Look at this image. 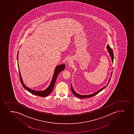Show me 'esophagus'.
<instances>
[{
    "label": "esophagus",
    "mask_w": 134,
    "mask_h": 134,
    "mask_svg": "<svg viewBox=\"0 0 134 134\" xmlns=\"http://www.w3.org/2000/svg\"><path fill=\"white\" fill-rule=\"evenodd\" d=\"M71 60L70 59H68V60H67V64L69 65L70 64H71Z\"/></svg>",
    "instance_id": "34e87169"
}]
</instances>
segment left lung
I'll list each match as a JSON object with an SVG mask.
<instances>
[{
  "mask_svg": "<svg viewBox=\"0 0 134 134\" xmlns=\"http://www.w3.org/2000/svg\"><path fill=\"white\" fill-rule=\"evenodd\" d=\"M107 47L108 51V52H109V53L110 55V56H111V58L112 62H113V60H114V54H113V51H112V49H111V48L110 47L109 45H107ZM111 78H110V80H109V82H108V84L109 83L110 81ZM107 86L104 87V88H102L101 89H100L99 90L97 91V92H95L94 93L92 94H91V95H82L77 93H76V92H75V91L74 90V89H73V88L72 87L71 85V91H72V92L73 93V94H74V95H75L76 97H77L78 98H88V97H93V96H94L95 95H96L97 94L99 93V92H100L102 90L104 89V88H105V87H106Z\"/></svg>",
  "mask_w": 134,
  "mask_h": 134,
  "instance_id": "obj_1",
  "label": "left lung"
}]
</instances>
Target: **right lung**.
Returning a JSON list of instances; mask_svg holds the SVG:
<instances>
[{
	"label": "right lung",
	"mask_w": 134,
	"mask_h": 134,
	"mask_svg": "<svg viewBox=\"0 0 134 134\" xmlns=\"http://www.w3.org/2000/svg\"><path fill=\"white\" fill-rule=\"evenodd\" d=\"M18 54H19V51L18 52L17 54L18 64ZM18 66L19 67V65L18 64ZM65 64H62V65H59L56 66V69H55L54 72L53 74L52 81L51 82L50 85H49V86L46 89H45V90L43 91H35V90L30 89V88H28V87L26 86V85H25L23 83V81L22 77L21 76V74H20V71L19 70V77H20V81H21V83H22V86L23 87V88H25L26 90L29 91V92L33 94L34 95L40 96V97H46L51 93V92H52V91L53 90V87L54 86L55 83V82L56 81L58 75L60 74V72L61 71H62L64 69H65Z\"/></svg>",
	"instance_id": "add662e5"
}]
</instances>
